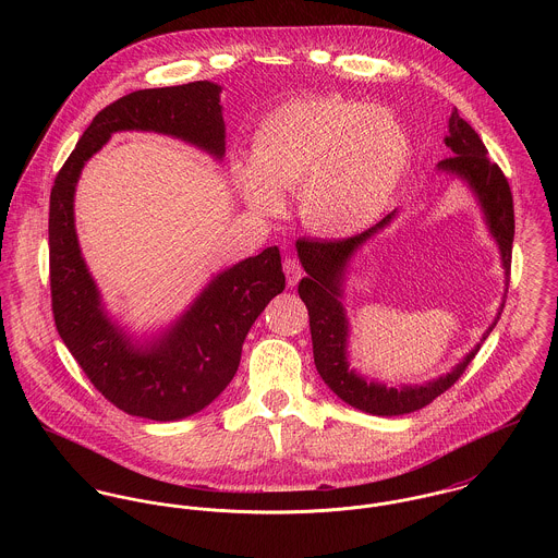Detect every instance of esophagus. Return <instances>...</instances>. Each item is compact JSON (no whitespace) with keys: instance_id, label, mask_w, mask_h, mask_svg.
Instances as JSON below:
<instances>
[{"instance_id":"1","label":"esophagus","mask_w":558,"mask_h":558,"mask_svg":"<svg viewBox=\"0 0 558 558\" xmlns=\"http://www.w3.org/2000/svg\"><path fill=\"white\" fill-rule=\"evenodd\" d=\"M283 272H286V281H288V286H296V283H299V279L303 277V266L299 264V259L288 257V259L283 262Z\"/></svg>"}]
</instances>
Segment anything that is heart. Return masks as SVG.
<instances>
[{
  "mask_svg": "<svg viewBox=\"0 0 558 558\" xmlns=\"http://www.w3.org/2000/svg\"><path fill=\"white\" fill-rule=\"evenodd\" d=\"M408 160V133L389 109L328 94L266 113L253 133V159L234 160L232 178L253 213L279 217L283 193L299 191L310 230L350 236L385 213Z\"/></svg>",
  "mask_w": 558,
  "mask_h": 558,
  "instance_id": "1",
  "label": "heart"
}]
</instances>
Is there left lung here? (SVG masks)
I'll return each instance as SVG.
<instances>
[{
    "instance_id": "left-lung-1",
    "label": "left lung",
    "mask_w": 558,
    "mask_h": 558,
    "mask_svg": "<svg viewBox=\"0 0 558 558\" xmlns=\"http://www.w3.org/2000/svg\"><path fill=\"white\" fill-rule=\"evenodd\" d=\"M447 148L453 153L451 157L438 162V171L451 173L460 178L477 197L485 226L496 240L500 251V264L505 270V292L509 288V270H511V246H513V197L509 182L500 167L489 160L483 142L478 140L475 129L460 118L458 109L449 118V135L445 137ZM396 219V210L387 215L380 223L343 240H299L296 251L299 259L307 272V277L299 283V294L310 312V328L314 343V363L326 387L350 403L356 410L378 414V416H399L414 412L427 403H432L440 393L456 385V380L464 374L469 363L492 332L505 301L498 307L494 322L477 343L449 374L438 376L425 385H401L387 387L385 383L363 378L356 369L350 367L348 361V337L350 322L343 307V286L352 257L356 251L383 232Z\"/></svg>"
}]
</instances>
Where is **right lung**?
<instances>
[{
  "instance_id": "1",
  "label": "right lung",
  "mask_w": 558,
  "mask_h": 558,
  "mask_svg": "<svg viewBox=\"0 0 558 558\" xmlns=\"http://www.w3.org/2000/svg\"><path fill=\"white\" fill-rule=\"evenodd\" d=\"M219 94L221 85L195 81L118 98L89 122L51 189L49 268L58 332L105 399L150 421L191 416L232 383L248 328L286 288L281 255L268 246L215 275L180 318L140 341L107 314L81 255L75 191L85 162L122 131L169 135L223 159Z\"/></svg>"
}]
</instances>
